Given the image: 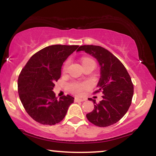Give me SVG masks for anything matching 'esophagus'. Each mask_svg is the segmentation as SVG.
I'll return each instance as SVG.
<instances>
[{
    "instance_id": "1",
    "label": "esophagus",
    "mask_w": 156,
    "mask_h": 156,
    "mask_svg": "<svg viewBox=\"0 0 156 156\" xmlns=\"http://www.w3.org/2000/svg\"><path fill=\"white\" fill-rule=\"evenodd\" d=\"M83 101H84V100L80 99V98H75V99H74L75 102H82Z\"/></svg>"
}]
</instances>
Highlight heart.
<instances>
[{"label": "heart", "instance_id": "heart-1", "mask_svg": "<svg viewBox=\"0 0 156 156\" xmlns=\"http://www.w3.org/2000/svg\"><path fill=\"white\" fill-rule=\"evenodd\" d=\"M89 60H92L90 59V58H83V61H82V63H83V62H87V61H89ZM69 60L67 61V62H65L63 66V68H62V71H63L64 73H65L66 71H67V67H68V65H69ZM87 84L86 83H70L69 85V89L71 91V92L75 93V94H80V93H81L82 90H83V89L87 88Z\"/></svg>", "mask_w": 156, "mask_h": 156}]
</instances>
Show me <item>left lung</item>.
<instances>
[{
	"instance_id": "obj_1",
	"label": "left lung",
	"mask_w": 156,
	"mask_h": 156,
	"mask_svg": "<svg viewBox=\"0 0 156 156\" xmlns=\"http://www.w3.org/2000/svg\"><path fill=\"white\" fill-rule=\"evenodd\" d=\"M85 51L98 60L101 67L98 90L102 92L103 100L96 103L94 109L87 114L92 124L107 127L117 122L126 114L131 104L133 85L126 68L115 55L108 50L98 45H82L77 51ZM89 100V101H90Z\"/></svg>"
}]
</instances>
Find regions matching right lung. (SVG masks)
Instances as JSON below:
<instances>
[{
    "mask_svg": "<svg viewBox=\"0 0 156 156\" xmlns=\"http://www.w3.org/2000/svg\"><path fill=\"white\" fill-rule=\"evenodd\" d=\"M78 45L54 44L36 53L18 78L21 103L32 119L42 125H55L65 117L74 98L67 94L57 99L53 89L61 77L62 64Z\"/></svg>",
    "mask_w": 156,
    "mask_h": 156,
    "instance_id": "obj_1",
    "label": "right lung"
}]
</instances>
